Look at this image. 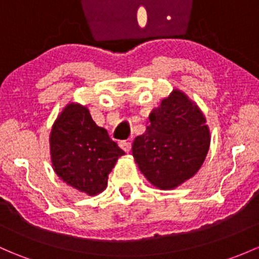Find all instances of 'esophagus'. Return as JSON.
Segmentation results:
<instances>
[{"mask_svg":"<svg viewBox=\"0 0 259 259\" xmlns=\"http://www.w3.org/2000/svg\"><path fill=\"white\" fill-rule=\"evenodd\" d=\"M119 145H120V148L125 152H129L130 149H132V143H130V141H127V140L120 141V143H119Z\"/></svg>","mask_w":259,"mask_h":259,"instance_id":"34e87169","label":"esophagus"}]
</instances>
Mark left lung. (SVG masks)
I'll use <instances>...</instances> for the list:
<instances>
[{"label": "left lung", "mask_w": 259, "mask_h": 259, "mask_svg": "<svg viewBox=\"0 0 259 259\" xmlns=\"http://www.w3.org/2000/svg\"><path fill=\"white\" fill-rule=\"evenodd\" d=\"M208 146L202 111L182 92L174 91L152 110L146 132L135 138L133 156L154 186L170 190L197 172Z\"/></svg>", "instance_id": "left-lung-1"}]
</instances>
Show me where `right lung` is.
<instances>
[{"mask_svg": "<svg viewBox=\"0 0 259 259\" xmlns=\"http://www.w3.org/2000/svg\"><path fill=\"white\" fill-rule=\"evenodd\" d=\"M51 159L54 171L65 184L94 196L107 187L108 176L125 152L104 127L79 104H68L52 127Z\"/></svg>", "mask_w": 259, "mask_h": 259, "instance_id": "right-lung-1", "label": "right lung"}]
</instances>
